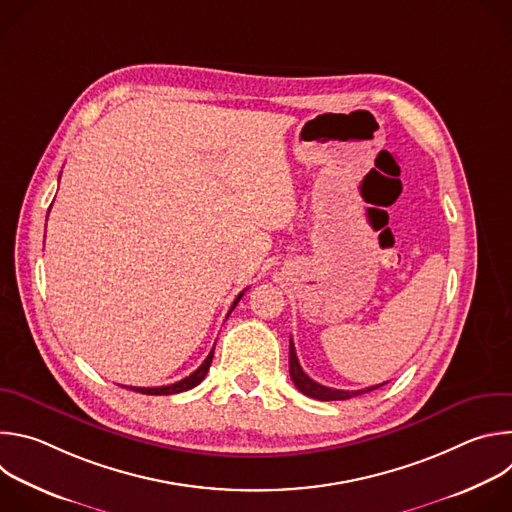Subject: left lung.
<instances>
[{
	"label": "left lung",
	"mask_w": 512,
	"mask_h": 512,
	"mask_svg": "<svg viewBox=\"0 0 512 512\" xmlns=\"http://www.w3.org/2000/svg\"><path fill=\"white\" fill-rule=\"evenodd\" d=\"M289 375H291V381H294V385L298 387V391H302L304 395L312 397V399H320V401H342V399H350V397H358L362 393H369V391H375L379 387H383L385 383L381 385H375V387H367V389H360V391H340V389H332V387H324L320 383H316L314 379H310L302 367H300V360L296 356V346H294V340H289Z\"/></svg>",
	"instance_id": "left-lung-1"
}]
</instances>
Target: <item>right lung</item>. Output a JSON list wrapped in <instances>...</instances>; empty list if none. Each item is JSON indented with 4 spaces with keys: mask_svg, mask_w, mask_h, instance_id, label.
I'll return each instance as SVG.
<instances>
[{
    "mask_svg": "<svg viewBox=\"0 0 512 512\" xmlns=\"http://www.w3.org/2000/svg\"><path fill=\"white\" fill-rule=\"evenodd\" d=\"M243 294H245V291H241V294L237 296V300L233 302L229 314L235 310V306L239 304V300L243 298ZM212 354H214V348L210 350V354L206 356V360L200 364V367H198L190 377H186V379H182V381H178V383H174V385H168V387H129V389L135 391V393H143V395H174V393L188 391V389L196 387V385L206 377V373H208V369H210V362H212Z\"/></svg>",
    "mask_w": 512,
    "mask_h": 512,
    "instance_id": "1",
    "label": "right lung"
}]
</instances>
